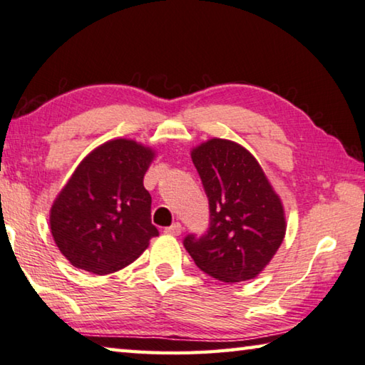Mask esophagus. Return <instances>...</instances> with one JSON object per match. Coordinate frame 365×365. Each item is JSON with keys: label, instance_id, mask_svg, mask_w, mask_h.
Returning a JSON list of instances; mask_svg holds the SVG:
<instances>
[{"label": "esophagus", "instance_id": "esophagus-1", "mask_svg": "<svg viewBox=\"0 0 365 365\" xmlns=\"http://www.w3.org/2000/svg\"><path fill=\"white\" fill-rule=\"evenodd\" d=\"M181 232H182V227H181V223H173L171 227H168V228H165V233H168V235H171V237H178V235H181Z\"/></svg>", "mask_w": 365, "mask_h": 365}]
</instances>
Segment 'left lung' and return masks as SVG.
<instances>
[{
	"label": "left lung",
	"instance_id": "obj_1",
	"mask_svg": "<svg viewBox=\"0 0 365 365\" xmlns=\"http://www.w3.org/2000/svg\"><path fill=\"white\" fill-rule=\"evenodd\" d=\"M209 197L205 235L184 238L195 266L222 282L257 277L285 237L284 205L257 160L240 143L210 138L190 151Z\"/></svg>",
	"mask_w": 365,
	"mask_h": 365
}]
</instances>
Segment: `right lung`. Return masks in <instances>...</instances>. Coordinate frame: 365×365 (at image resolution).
<instances>
[{
    "label": "right lung",
    "instance_id": "add662e5",
    "mask_svg": "<svg viewBox=\"0 0 365 365\" xmlns=\"http://www.w3.org/2000/svg\"><path fill=\"white\" fill-rule=\"evenodd\" d=\"M155 150L128 138L94 148L50 209V232L60 253L83 271L124 269L158 237L143 176Z\"/></svg>",
    "mask_w": 365,
    "mask_h": 365
}]
</instances>
